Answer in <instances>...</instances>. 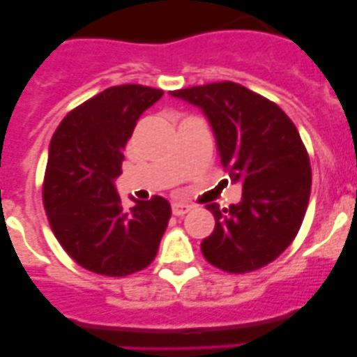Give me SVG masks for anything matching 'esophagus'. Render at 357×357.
Wrapping results in <instances>:
<instances>
[{
    "label": "esophagus",
    "instance_id": "obj_1",
    "mask_svg": "<svg viewBox=\"0 0 357 357\" xmlns=\"http://www.w3.org/2000/svg\"><path fill=\"white\" fill-rule=\"evenodd\" d=\"M192 205L190 204H181V202H174L172 204V214L174 215H185L186 212L192 211Z\"/></svg>",
    "mask_w": 357,
    "mask_h": 357
}]
</instances>
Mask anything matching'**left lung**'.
<instances>
[{
    "label": "left lung",
    "mask_w": 357,
    "mask_h": 357,
    "mask_svg": "<svg viewBox=\"0 0 357 357\" xmlns=\"http://www.w3.org/2000/svg\"><path fill=\"white\" fill-rule=\"evenodd\" d=\"M171 95L204 112L222 167L242 185L238 204L205 205L215 226L202 242V254L228 273L269 264L294 242L311 195V165L297 128L276 103L236 82Z\"/></svg>",
    "instance_id": "8db88e82"
}]
</instances>
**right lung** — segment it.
<instances>
[{
    "label": "right lung",
    "instance_id": "add662e5",
    "mask_svg": "<svg viewBox=\"0 0 357 357\" xmlns=\"http://www.w3.org/2000/svg\"><path fill=\"white\" fill-rule=\"evenodd\" d=\"M162 95L149 86H112L67 114L50 143L43 185L50 226L63 250L98 275L145 269L167 228V200L132 199L135 207L126 211L115 188L122 149L139 115Z\"/></svg>",
    "mask_w": 357,
    "mask_h": 357
}]
</instances>
